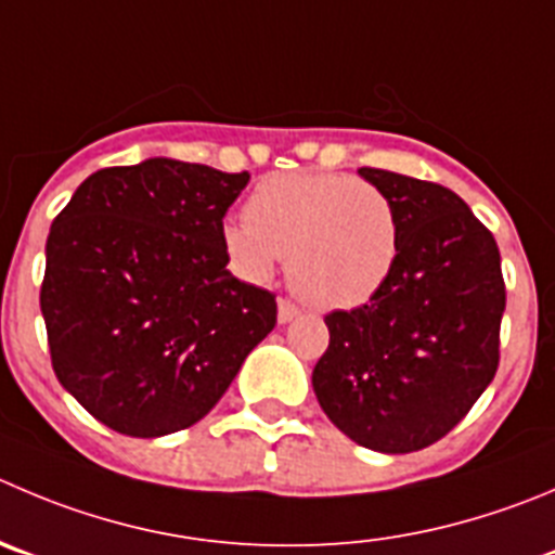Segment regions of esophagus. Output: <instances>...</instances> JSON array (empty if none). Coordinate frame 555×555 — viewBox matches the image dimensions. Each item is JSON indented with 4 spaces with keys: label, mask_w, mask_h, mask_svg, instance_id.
<instances>
[{
    "label": "esophagus",
    "mask_w": 555,
    "mask_h": 555,
    "mask_svg": "<svg viewBox=\"0 0 555 555\" xmlns=\"http://www.w3.org/2000/svg\"><path fill=\"white\" fill-rule=\"evenodd\" d=\"M297 315H299V308L292 302V299L286 297L278 299V321H281V324H288V321H294Z\"/></svg>",
    "instance_id": "esophagus-1"
}]
</instances>
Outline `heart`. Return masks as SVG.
<instances>
[{"instance_id": "1", "label": "heart", "mask_w": 555, "mask_h": 555, "mask_svg": "<svg viewBox=\"0 0 555 555\" xmlns=\"http://www.w3.org/2000/svg\"><path fill=\"white\" fill-rule=\"evenodd\" d=\"M247 220H225L220 242L231 269L269 281L288 258V283L319 310L371 302L395 272L400 225L382 188L348 173H274L256 184Z\"/></svg>"}]
</instances>
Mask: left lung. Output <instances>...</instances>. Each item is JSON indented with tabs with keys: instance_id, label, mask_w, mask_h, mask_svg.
<instances>
[{
	"instance_id": "8db88e82",
	"label": "left lung",
	"mask_w": 555,
	"mask_h": 555,
	"mask_svg": "<svg viewBox=\"0 0 555 555\" xmlns=\"http://www.w3.org/2000/svg\"><path fill=\"white\" fill-rule=\"evenodd\" d=\"M360 177L392 198L400 250L367 305L326 315L313 392L332 425L403 455L444 439L499 367L506 292L493 234L450 188L384 168Z\"/></svg>"
}]
</instances>
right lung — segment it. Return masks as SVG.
Returning a JSON list of instances; mask_svg holds the SVG:
<instances>
[{
  "label": "right lung",
  "mask_w": 555,
  "mask_h": 555,
  "mask_svg": "<svg viewBox=\"0 0 555 555\" xmlns=\"http://www.w3.org/2000/svg\"><path fill=\"white\" fill-rule=\"evenodd\" d=\"M247 182L150 157L94 171L56 215L40 288L51 365L111 430L195 425L274 330V294L236 281L220 242Z\"/></svg>",
  "instance_id": "1"
}]
</instances>
